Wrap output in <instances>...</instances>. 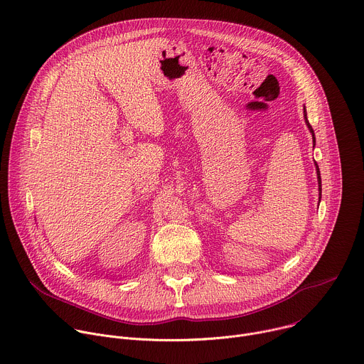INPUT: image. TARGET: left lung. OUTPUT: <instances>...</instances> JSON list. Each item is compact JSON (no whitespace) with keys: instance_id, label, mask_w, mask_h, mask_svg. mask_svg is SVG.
Here are the masks:
<instances>
[{"instance_id":"1","label":"left lung","mask_w":364,"mask_h":364,"mask_svg":"<svg viewBox=\"0 0 364 364\" xmlns=\"http://www.w3.org/2000/svg\"><path fill=\"white\" fill-rule=\"evenodd\" d=\"M304 120H306V124H307V127H309V130H310V133L313 134V141H316V136H314V130H313V127H311V124L309 123V119H307V112H306V106H304ZM316 172H317V181H318V195H320V198H321V176H320V169H318V166H317V164H316Z\"/></svg>"}]
</instances>
